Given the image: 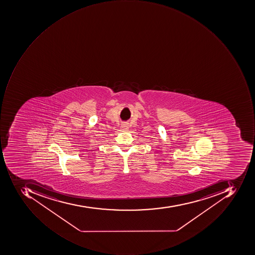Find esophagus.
I'll return each instance as SVG.
<instances>
[{"label": "esophagus", "mask_w": 255, "mask_h": 255, "mask_svg": "<svg viewBox=\"0 0 255 255\" xmlns=\"http://www.w3.org/2000/svg\"><path fill=\"white\" fill-rule=\"evenodd\" d=\"M122 128H123V130H124V131H128V124L125 123V124H123V125H122Z\"/></svg>", "instance_id": "esophagus-1"}]
</instances>
